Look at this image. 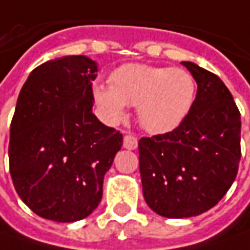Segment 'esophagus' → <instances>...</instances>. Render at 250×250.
I'll return each mask as SVG.
<instances>
[{"mask_svg":"<svg viewBox=\"0 0 250 250\" xmlns=\"http://www.w3.org/2000/svg\"><path fill=\"white\" fill-rule=\"evenodd\" d=\"M123 146L125 149H128V150H134V149H137L138 146V141L137 138L134 137V135H125V139H123Z\"/></svg>","mask_w":250,"mask_h":250,"instance_id":"1","label":"esophagus"}]
</instances>
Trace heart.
<instances>
[{
  "label": "heart",
  "mask_w": 250,
  "mask_h": 250,
  "mask_svg": "<svg viewBox=\"0 0 250 250\" xmlns=\"http://www.w3.org/2000/svg\"><path fill=\"white\" fill-rule=\"evenodd\" d=\"M109 83L93 90L105 119L118 125L127 118V106H137L139 125L154 135L178 128L196 100V81L182 68L125 64L112 72Z\"/></svg>",
  "instance_id": "1"
}]
</instances>
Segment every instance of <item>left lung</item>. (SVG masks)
<instances>
[{"label": "left lung", "mask_w": 250, "mask_h": 250, "mask_svg": "<svg viewBox=\"0 0 250 250\" xmlns=\"http://www.w3.org/2000/svg\"><path fill=\"white\" fill-rule=\"evenodd\" d=\"M197 83L193 108L174 131L138 142L144 198L157 215L191 218L223 198L241 159V115L220 78L182 61Z\"/></svg>", "instance_id": "1"}]
</instances>
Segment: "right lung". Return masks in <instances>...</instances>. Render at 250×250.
<instances>
[{"label":"right lung","mask_w":250,"mask_h":250,"mask_svg":"<svg viewBox=\"0 0 250 250\" xmlns=\"http://www.w3.org/2000/svg\"><path fill=\"white\" fill-rule=\"evenodd\" d=\"M96 78V61L64 56L35 68L20 90L9 168L19 197L41 218L82 220L103 198L123 135L93 113Z\"/></svg>","instance_id":"obj_1"}]
</instances>
